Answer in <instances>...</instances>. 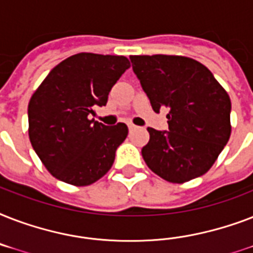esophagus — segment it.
Returning a JSON list of instances; mask_svg holds the SVG:
<instances>
[{"mask_svg": "<svg viewBox=\"0 0 253 253\" xmlns=\"http://www.w3.org/2000/svg\"><path fill=\"white\" fill-rule=\"evenodd\" d=\"M135 128H136V126H135V125H132V123H128V130L132 131V130H135Z\"/></svg>", "mask_w": 253, "mask_h": 253, "instance_id": "1", "label": "esophagus"}]
</instances>
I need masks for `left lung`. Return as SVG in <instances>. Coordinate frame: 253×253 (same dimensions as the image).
<instances>
[{
  "label": "left lung",
  "instance_id": "8db88e82",
  "mask_svg": "<svg viewBox=\"0 0 253 253\" xmlns=\"http://www.w3.org/2000/svg\"><path fill=\"white\" fill-rule=\"evenodd\" d=\"M154 111L168 109V130L148 127L142 148L148 168L182 184L208 172L231 135L227 91L200 61L174 55L130 56Z\"/></svg>",
  "mask_w": 253,
  "mask_h": 253
}]
</instances>
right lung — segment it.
<instances>
[{"mask_svg":"<svg viewBox=\"0 0 253 253\" xmlns=\"http://www.w3.org/2000/svg\"><path fill=\"white\" fill-rule=\"evenodd\" d=\"M128 68L125 56L81 52L57 64L35 90L27 110L30 142L57 180L86 186L109 172L128 128L105 126L89 115L106 105Z\"/></svg>","mask_w":253,"mask_h":253,"instance_id":"1","label":"right lung"}]
</instances>
